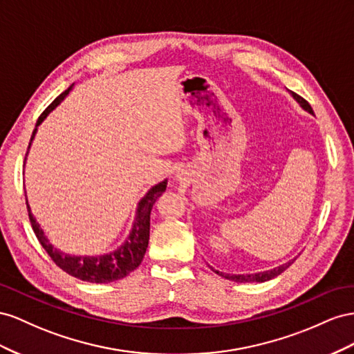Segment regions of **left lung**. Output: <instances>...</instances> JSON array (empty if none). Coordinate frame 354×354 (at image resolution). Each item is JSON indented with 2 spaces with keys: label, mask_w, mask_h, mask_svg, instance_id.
Wrapping results in <instances>:
<instances>
[{
  "label": "left lung",
  "mask_w": 354,
  "mask_h": 354,
  "mask_svg": "<svg viewBox=\"0 0 354 354\" xmlns=\"http://www.w3.org/2000/svg\"><path fill=\"white\" fill-rule=\"evenodd\" d=\"M292 96H294L297 100H298V104L304 108L306 111H308L310 114H313V108L310 106V104L307 102V100L304 99V97H301L299 95H297V93H294L292 92ZM294 261L295 259H292V261H289V262H286V264H283V266H280V267H276V268H272V270H268V271H264V272H258V274H224V272H219V271H216V270H214L216 274H219V276H222L224 279H228V280H233V281H240V283H245V281H266V280H270V279H274V277H277L279 274H281V272H283L289 266H292L294 264Z\"/></svg>",
  "instance_id": "obj_1"
}]
</instances>
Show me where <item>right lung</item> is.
I'll list each match as a JSON object with an SVG mask.
<instances>
[{"instance_id": "right-lung-1", "label": "right lung", "mask_w": 354, "mask_h": 354, "mask_svg": "<svg viewBox=\"0 0 354 354\" xmlns=\"http://www.w3.org/2000/svg\"><path fill=\"white\" fill-rule=\"evenodd\" d=\"M71 88H73V86L68 87L64 93H60L53 102L43 111V114L38 117L37 126L32 132L31 140H29L28 149L31 147V142L37 132V127L41 124V121L48 115L50 111H53L60 104V100L69 93ZM166 185H167V180H163V183H160L158 185L153 187L148 191V194L139 201L133 228L130 231L124 245L118 248L117 250L109 252V254L102 257H69L62 254V252H59L57 249H55L52 245H50V241L44 236L43 230L39 228L35 218L32 216L31 209H29L28 200H26L28 215L38 241L41 243L48 257L53 259V262L59 268H62L65 272H68L69 276L83 281H92V283H109V281L120 280L129 276L130 272H132L135 268H138L140 262H142L148 248V240H149L151 209H153L156 200L166 191Z\"/></svg>"}]
</instances>
